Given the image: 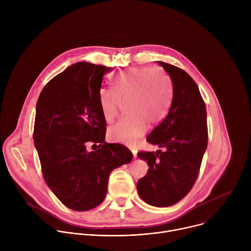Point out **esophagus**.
Listing matches in <instances>:
<instances>
[{
    "label": "esophagus",
    "instance_id": "obj_1",
    "mask_svg": "<svg viewBox=\"0 0 251 251\" xmlns=\"http://www.w3.org/2000/svg\"><path fill=\"white\" fill-rule=\"evenodd\" d=\"M130 149H131V151H132V154H133L134 159H136V158H137V150H136L135 148H130Z\"/></svg>",
    "mask_w": 251,
    "mask_h": 251
}]
</instances>
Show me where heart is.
<instances>
[{"label":"heart","instance_id":"1","mask_svg":"<svg viewBox=\"0 0 251 251\" xmlns=\"http://www.w3.org/2000/svg\"><path fill=\"white\" fill-rule=\"evenodd\" d=\"M111 88L100 91V107L104 120L112 123L121 102L127 114L108 130L113 142L133 145L145 134L148 124H160L167 116L173 100L170 75L160 66L122 70L111 78Z\"/></svg>","mask_w":251,"mask_h":251}]
</instances>
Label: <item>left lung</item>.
I'll return each instance as SVG.
<instances>
[{
  "mask_svg": "<svg viewBox=\"0 0 251 251\" xmlns=\"http://www.w3.org/2000/svg\"><path fill=\"white\" fill-rule=\"evenodd\" d=\"M157 62L172 79L173 100L167 117L146 140L165 151L138 153L149 169L138 181L137 191L145 202L166 207L193 188L207 146V125L205 104L193 78L175 65Z\"/></svg>",
  "mask_w": 251,
  "mask_h": 251,
  "instance_id": "8db88e82",
  "label": "left lung"
}]
</instances>
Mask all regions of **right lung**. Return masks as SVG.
I'll return each mask as SVG.
<instances>
[{
  "label": "right lung",
  "instance_id": "1",
  "mask_svg": "<svg viewBox=\"0 0 251 251\" xmlns=\"http://www.w3.org/2000/svg\"><path fill=\"white\" fill-rule=\"evenodd\" d=\"M113 67L80 61L54 76L42 90L35 108L34 147L44 178L68 208L85 211L105 199L110 173L131 162V151L106 143L100 107L103 75ZM88 141L99 142L88 152Z\"/></svg>",
  "mask_w": 251,
  "mask_h": 251
}]
</instances>
